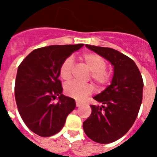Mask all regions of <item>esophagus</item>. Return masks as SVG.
Returning <instances> with one entry per match:
<instances>
[{"label": "esophagus", "mask_w": 157, "mask_h": 157, "mask_svg": "<svg viewBox=\"0 0 157 157\" xmlns=\"http://www.w3.org/2000/svg\"><path fill=\"white\" fill-rule=\"evenodd\" d=\"M82 104L80 103V102H78V101H76V107H77V108L82 106Z\"/></svg>", "instance_id": "34e87169"}]
</instances>
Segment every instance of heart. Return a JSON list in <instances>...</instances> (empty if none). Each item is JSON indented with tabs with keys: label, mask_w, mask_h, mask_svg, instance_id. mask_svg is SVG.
<instances>
[{
	"label": "heart",
	"mask_w": 157,
	"mask_h": 157,
	"mask_svg": "<svg viewBox=\"0 0 157 157\" xmlns=\"http://www.w3.org/2000/svg\"><path fill=\"white\" fill-rule=\"evenodd\" d=\"M82 59L91 71V78L99 88H103L109 83L111 75L107 71V62L103 57L94 53L86 52L82 56ZM74 67V61L71 57H67L62 62L59 67V75L63 80H69L71 78ZM65 94L78 101H83L94 92V86L91 84H80L71 82L66 84Z\"/></svg>",
	"instance_id": "heart-1"
}]
</instances>
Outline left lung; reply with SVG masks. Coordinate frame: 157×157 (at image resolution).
<instances>
[{"mask_svg":"<svg viewBox=\"0 0 157 157\" xmlns=\"http://www.w3.org/2000/svg\"><path fill=\"white\" fill-rule=\"evenodd\" d=\"M107 60L114 69L111 85L94 97L100 105H91L90 116L83 122V130L98 143L120 139L132 127L142 101L143 79L133 59L111 48L86 45Z\"/></svg>","mask_w":157,"mask_h":157,"instance_id":"1","label":"left lung"}]
</instances>
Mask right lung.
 Returning <instances> with one entry per match:
<instances>
[{"mask_svg":"<svg viewBox=\"0 0 157 157\" xmlns=\"http://www.w3.org/2000/svg\"><path fill=\"white\" fill-rule=\"evenodd\" d=\"M83 44L49 45L32 51L18 67L15 98L20 116L31 131L41 137L57 134L75 101L62 94L59 67ZM58 96L57 103L53 101Z\"/></svg>","mask_w":157,"mask_h":157,"instance_id":"obj_1","label":"right lung"}]
</instances>
